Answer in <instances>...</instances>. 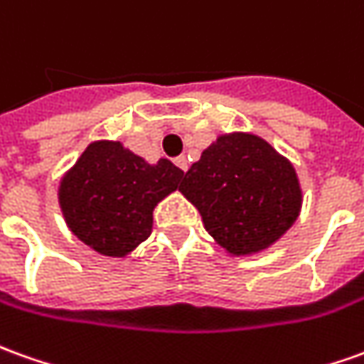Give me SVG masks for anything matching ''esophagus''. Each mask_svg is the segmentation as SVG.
<instances>
[{
	"mask_svg": "<svg viewBox=\"0 0 364 364\" xmlns=\"http://www.w3.org/2000/svg\"><path fill=\"white\" fill-rule=\"evenodd\" d=\"M175 165H177L181 171H187V169H189V161H187V157L185 156L177 157V159H175Z\"/></svg>",
	"mask_w": 364,
	"mask_h": 364,
	"instance_id": "1",
	"label": "esophagus"
}]
</instances>
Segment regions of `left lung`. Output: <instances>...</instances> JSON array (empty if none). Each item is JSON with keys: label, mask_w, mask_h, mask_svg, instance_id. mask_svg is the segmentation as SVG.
<instances>
[{"label": "left lung", "mask_w": 364, "mask_h": 364, "mask_svg": "<svg viewBox=\"0 0 364 364\" xmlns=\"http://www.w3.org/2000/svg\"><path fill=\"white\" fill-rule=\"evenodd\" d=\"M215 242L230 256L268 250L301 213L296 167L254 132H226L203 149L181 187Z\"/></svg>", "instance_id": "obj_1"}]
</instances>
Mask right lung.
Here are the masks:
<instances>
[{
	"mask_svg": "<svg viewBox=\"0 0 364 364\" xmlns=\"http://www.w3.org/2000/svg\"><path fill=\"white\" fill-rule=\"evenodd\" d=\"M181 179L169 159L149 164L118 139H94L60 177L58 207L78 240L126 258L151 235L154 208Z\"/></svg>",
	"mask_w": 364,
	"mask_h": 364,
	"instance_id": "1",
	"label": "right lung"
}]
</instances>
